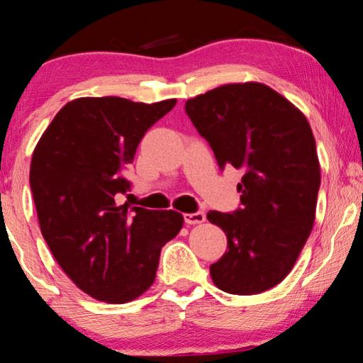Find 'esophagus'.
Returning a JSON list of instances; mask_svg holds the SVG:
<instances>
[{
  "instance_id": "34e87169",
  "label": "esophagus",
  "mask_w": 363,
  "mask_h": 363,
  "mask_svg": "<svg viewBox=\"0 0 363 363\" xmlns=\"http://www.w3.org/2000/svg\"><path fill=\"white\" fill-rule=\"evenodd\" d=\"M183 218H185L186 225H201V223H205V220H206L205 213H201V211L186 213V215H183Z\"/></svg>"
}]
</instances>
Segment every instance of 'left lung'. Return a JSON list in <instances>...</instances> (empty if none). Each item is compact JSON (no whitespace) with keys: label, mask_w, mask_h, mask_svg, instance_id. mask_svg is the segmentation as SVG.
<instances>
[{"label":"left lung","mask_w":363,"mask_h":363,"mask_svg":"<svg viewBox=\"0 0 363 363\" xmlns=\"http://www.w3.org/2000/svg\"><path fill=\"white\" fill-rule=\"evenodd\" d=\"M185 108L218 165L245 173L241 210L206 215L228 238L211 279L230 294H259L289 274L314 226L320 186L314 133L294 104L261 82L225 84Z\"/></svg>","instance_id":"obj_1"}]
</instances>
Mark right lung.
<instances>
[{"instance_id":"add662e5","label":"right lung","mask_w":363,"mask_h":363,"mask_svg":"<svg viewBox=\"0 0 363 363\" xmlns=\"http://www.w3.org/2000/svg\"><path fill=\"white\" fill-rule=\"evenodd\" d=\"M177 99L143 104L122 97L67 102L33 152L29 183L54 259L94 299L125 304L153 284L162 247L183 228L175 210L117 205L122 173L153 123Z\"/></svg>"}]
</instances>
